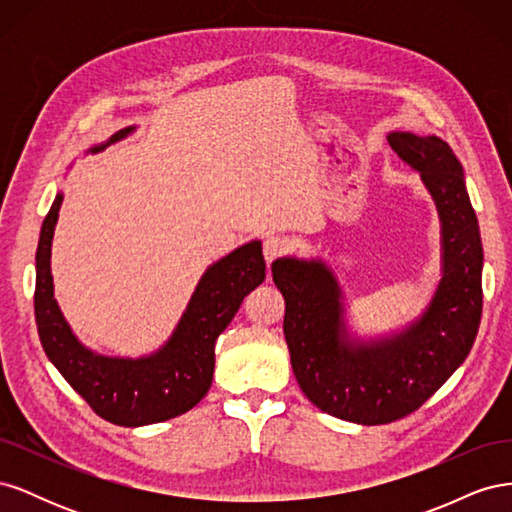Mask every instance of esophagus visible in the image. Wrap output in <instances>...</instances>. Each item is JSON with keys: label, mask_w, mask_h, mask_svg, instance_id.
<instances>
[{"label": "esophagus", "mask_w": 512, "mask_h": 512, "mask_svg": "<svg viewBox=\"0 0 512 512\" xmlns=\"http://www.w3.org/2000/svg\"><path fill=\"white\" fill-rule=\"evenodd\" d=\"M284 250H286V241L282 237L271 235V237H265V241H262V254H265L267 265H271V262L277 256H282Z\"/></svg>", "instance_id": "1"}]
</instances>
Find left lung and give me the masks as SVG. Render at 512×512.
I'll return each mask as SVG.
<instances>
[{
    "mask_svg": "<svg viewBox=\"0 0 512 512\" xmlns=\"http://www.w3.org/2000/svg\"><path fill=\"white\" fill-rule=\"evenodd\" d=\"M386 141L421 175L440 218V280L421 312L361 335L327 260L280 256L271 265L294 378L316 408L356 425L421 408L466 361L483 312V243L461 162L436 134L391 132Z\"/></svg>",
    "mask_w": 512,
    "mask_h": 512,
    "instance_id": "1",
    "label": "left lung"
}]
</instances>
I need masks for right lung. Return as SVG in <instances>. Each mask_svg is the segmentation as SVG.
<instances>
[{"label":"right lung","mask_w":512,"mask_h":512,"mask_svg":"<svg viewBox=\"0 0 512 512\" xmlns=\"http://www.w3.org/2000/svg\"><path fill=\"white\" fill-rule=\"evenodd\" d=\"M136 132L128 126L85 151L100 153ZM74 164V162H72ZM68 164V170L72 168ZM64 194L57 192L40 228L34 312L40 344L72 389L104 421L121 427L162 423L192 410L207 395L215 369V342L235 318L241 301L265 282L258 239L239 245L207 267L188 307L166 342L143 356H106L87 348L55 299L51 247Z\"/></svg>","instance_id":"add662e5"}]
</instances>
